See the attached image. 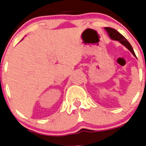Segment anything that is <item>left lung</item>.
Returning <instances> with one entry per match:
<instances>
[{
    "label": "left lung",
    "instance_id": "left-lung-1",
    "mask_svg": "<svg viewBox=\"0 0 146 146\" xmlns=\"http://www.w3.org/2000/svg\"><path fill=\"white\" fill-rule=\"evenodd\" d=\"M105 31L108 32V36H110V38H111L112 40H115V41H118L121 44H123L124 47H126V48L128 49L129 50L130 52L132 53V55L136 57V55H135V52H134V50L131 47V45L130 44L129 42L126 39L124 36H123V35H121L119 32H118L115 29H113L112 28H108V27H105L104 28ZM137 58V57H136Z\"/></svg>",
    "mask_w": 146,
    "mask_h": 146
}]
</instances>
